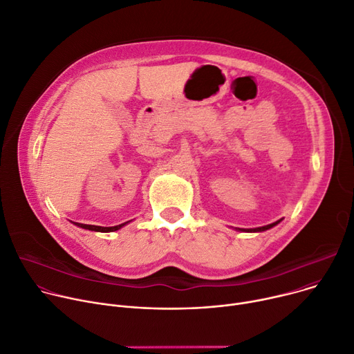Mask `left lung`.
Segmentation results:
<instances>
[{"label": "left lung", "instance_id": "8db88e82", "mask_svg": "<svg viewBox=\"0 0 354 354\" xmlns=\"http://www.w3.org/2000/svg\"><path fill=\"white\" fill-rule=\"evenodd\" d=\"M272 226V225H270ZM270 226H266V227H261V229H254V232H259V230H266V229H269Z\"/></svg>", "mask_w": 354, "mask_h": 354}]
</instances>
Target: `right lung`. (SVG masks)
Returning a JSON list of instances; mask_svg holds the SVG:
<instances>
[{
	"label": "right lung",
	"instance_id": "1",
	"mask_svg": "<svg viewBox=\"0 0 354 354\" xmlns=\"http://www.w3.org/2000/svg\"><path fill=\"white\" fill-rule=\"evenodd\" d=\"M121 226H115V227H93V226H86V229L89 230H101V232H111V230H118Z\"/></svg>",
	"mask_w": 354,
	"mask_h": 354
}]
</instances>
